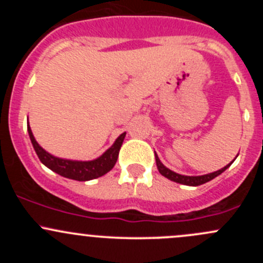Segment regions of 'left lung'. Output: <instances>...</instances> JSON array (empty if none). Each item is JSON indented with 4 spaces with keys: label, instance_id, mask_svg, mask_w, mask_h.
I'll list each match as a JSON object with an SVG mask.
<instances>
[{
    "label": "left lung",
    "instance_id": "obj_1",
    "mask_svg": "<svg viewBox=\"0 0 263 263\" xmlns=\"http://www.w3.org/2000/svg\"><path fill=\"white\" fill-rule=\"evenodd\" d=\"M155 160H156V166H158V169H159V173H160L161 176H164L165 178L171 179V181L181 183V184H185V185H200V184H203V183L211 181V179H214L215 177L220 176L222 172L227 171V169L229 168L230 165H232L233 161H234V160H233L232 163L228 164V165H225L224 168H221L220 171L214 172V173L205 174V176L193 177V176H182V174H178V173H176V172L168 169L166 166H164V164L161 163L160 159L158 158V155H156V154H155Z\"/></svg>",
    "mask_w": 263,
    "mask_h": 263
}]
</instances>
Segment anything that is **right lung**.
I'll list each match as a JSON object with an SVG mask.
<instances>
[{
    "mask_svg": "<svg viewBox=\"0 0 263 263\" xmlns=\"http://www.w3.org/2000/svg\"><path fill=\"white\" fill-rule=\"evenodd\" d=\"M28 132L30 141L33 144L34 150H35L36 155H38L39 160L49 168L50 171L55 172L60 176L65 177V178L75 179V181H90V179L99 178V177L107 174L113 166L116 165L117 159H118L119 150H121L122 142H123L126 132L119 135L118 139L116 140L115 144L112 145L102 156H99L95 160L90 161H78V160H67V159H61L57 156L50 155L47 153L43 147L39 146L36 140L34 139L33 132H31L30 127H29L28 122Z\"/></svg>",
    "mask_w": 263,
    "mask_h": 263,
    "instance_id": "1",
    "label": "right lung"
}]
</instances>
